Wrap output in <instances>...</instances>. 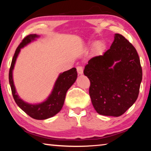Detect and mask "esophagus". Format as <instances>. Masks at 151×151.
I'll list each match as a JSON object with an SVG mask.
<instances>
[{
	"instance_id": "obj_1",
	"label": "esophagus",
	"mask_w": 151,
	"mask_h": 151,
	"mask_svg": "<svg viewBox=\"0 0 151 151\" xmlns=\"http://www.w3.org/2000/svg\"><path fill=\"white\" fill-rule=\"evenodd\" d=\"M76 70H77V73L79 74V75H82L83 73V68L81 66H78L76 67Z\"/></svg>"
}]
</instances>
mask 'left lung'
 Instances as JSON below:
<instances>
[{
	"instance_id": "1",
	"label": "left lung",
	"mask_w": 151,
	"mask_h": 151,
	"mask_svg": "<svg viewBox=\"0 0 151 151\" xmlns=\"http://www.w3.org/2000/svg\"><path fill=\"white\" fill-rule=\"evenodd\" d=\"M83 73L90 81L89 94L99 114L119 116L137 101L142 67L136 48L122 35L115 34L109 49L91 58Z\"/></svg>"
}]
</instances>
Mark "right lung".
Wrapping results in <instances>:
<instances>
[{
	"label": "right lung",
	"mask_w": 151,
	"mask_h": 151,
	"mask_svg": "<svg viewBox=\"0 0 151 151\" xmlns=\"http://www.w3.org/2000/svg\"><path fill=\"white\" fill-rule=\"evenodd\" d=\"M37 37H39V36L35 34L27 35L18 46L14 52V57L12 58L11 67H10L9 78L12 96L17 105L32 118L37 120H44L55 116L62 109L65 100L66 92L75 82L77 77V72H76V68H73L60 74L57 81H56L52 93L44 103L33 105V104L24 103L19 99V96L16 94V90H15L13 80H12V70H13L15 61L20 52V48Z\"/></svg>",
	"instance_id": "1"
}]
</instances>
